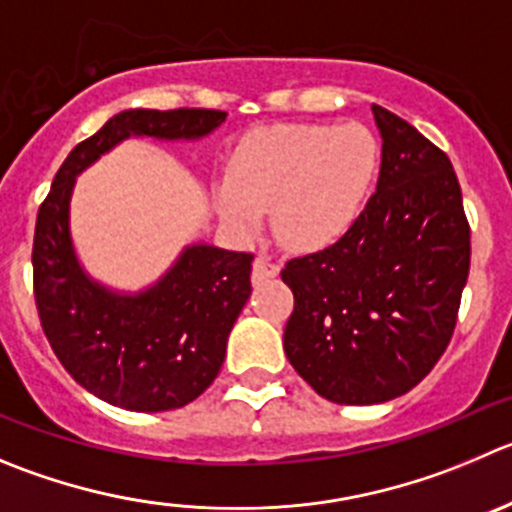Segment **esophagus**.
Listing matches in <instances>:
<instances>
[{
	"label": "esophagus",
	"mask_w": 512,
	"mask_h": 512,
	"mask_svg": "<svg viewBox=\"0 0 512 512\" xmlns=\"http://www.w3.org/2000/svg\"><path fill=\"white\" fill-rule=\"evenodd\" d=\"M279 271H281V264L271 259V256H259V259L253 261V281L276 279Z\"/></svg>",
	"instance_id": "obj_1"
}]
</instances>
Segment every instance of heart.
Instances as JSON below:
<instances>
[{"instance_id": "heart-1", "label": "heart", "mask_w": 512, "mask_h": 512, "mask_svg": "<svg viewBox=\"0 0 512 512\" xmlns=\"http://www.w3.org/2000/svg\"><path fill=\"white\" fill-rule=\"evenodd\" d=\"M379 168L382 143L364 123L276 125L238 145L213 201L241 233H251L271 208L286 246L316 251L354 226Z\"/></svg>"}]
</instances>
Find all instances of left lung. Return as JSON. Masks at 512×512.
<instances>
[{
    "label": "left lung",
    "mask_w": 512,
    "mask_h": 512,
    "mask_svg": "<svg viewBox=\"0 0 512 512\" xmlns=\"http://www.w3.org/2000/svg\"><path fill=\"white\" fill-rule=\"evenodd\" d=\"M382 135L377 191L324 251L281 271L294 291L291 367L337 405H379L430 374L455 332L470 274V226L450 158L372 105Z\"/></svg>",
    "instance_id": "obj_1"
}]
</instances>
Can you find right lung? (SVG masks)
I'll return each instance as SVG.
<instances>
[{
  "mask_svg": "<svg viewBox=\"0 0 512 512\" xmlns=\"http://www.w3.org/2000/svg\"><path fill=\"white\" fill-rule=\"evenodd\" d=\"M226 120L221 110H123L72 148L37 213L34 301L62 367L107 405L178 410L221 372L226 342L251 296V253L208 243L183 248L148 289L120 294L90 279L70 233L77 175L128 138L198 140Z\"/></svg>",
  "mask_w": 512,
  "mask_h": 512,
  "instance_id": "add662e5",
  "label": "right lung"
}]
</instances>
